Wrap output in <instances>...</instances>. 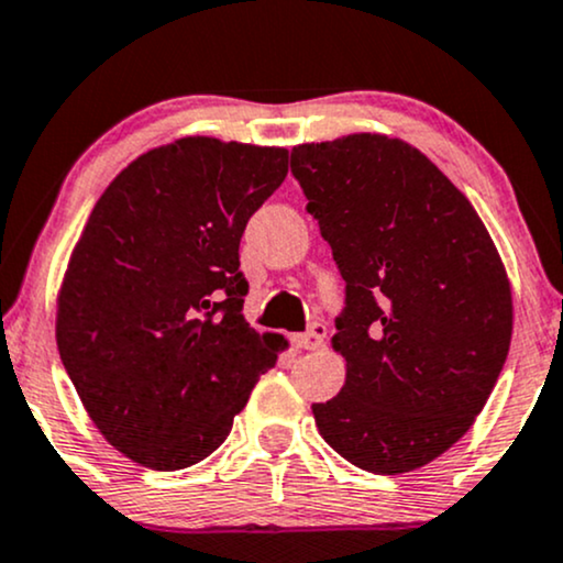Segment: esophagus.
<instances>
[{
  "mask_svg": "<svg viewBox=\"0 0 563 563\" xmlns=\"http://www.w3.org/2000/svg\"><path fill=\"white\" fill-rule=\"evenodd\" d=\"M324 335H328V328H324L322 322H314L307 333L296 335V346L303 349V351H314V349H322L324 343Z\"/></svg>",
  "mask_w": 563,
  "mask_h": 563,
  "instance_id": "34e87169",
  "label": "esophagus"
}]
</instances>
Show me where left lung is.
<instances>
[{
    "mask_svg": "<svg viewBox=\"0 0 563 563\" xmlns=\"http://www.w3.org/2000/svg\"><path fill=\"white\" fill-rule=\"evenodd\" d=\"M290 170L346 280L333 351L346 383L311 404L358 470L404 475L475 424L509 354L504 262L472 201L419 148L383 133L299 144Z\"/></svg>",
    "mask_w": 563,
    "mask_h": 563,
    "instance_id": "1",
    "label": "left lung"
}]
</instances>
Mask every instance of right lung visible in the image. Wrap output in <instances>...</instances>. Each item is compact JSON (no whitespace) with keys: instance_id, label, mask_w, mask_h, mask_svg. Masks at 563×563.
Listing matches in <instances>:
<instances>
[{"instance_id":"add662e5","label":"right lung","mask_w":563,"mask_h":563,"mask_svg":"<svg viewBox=\"0 0 563 563\" xmlns=\"http://www.w3.org/2000/svg\"><path fill=\"white\" fill-rule=\"evenodd\" d=\"M288 148L186 135L148 148L93 205L57 294V349L123 456L186 470L222 445L283 335L243 320L239 246Z\"/></svg>"}]
</instances>
